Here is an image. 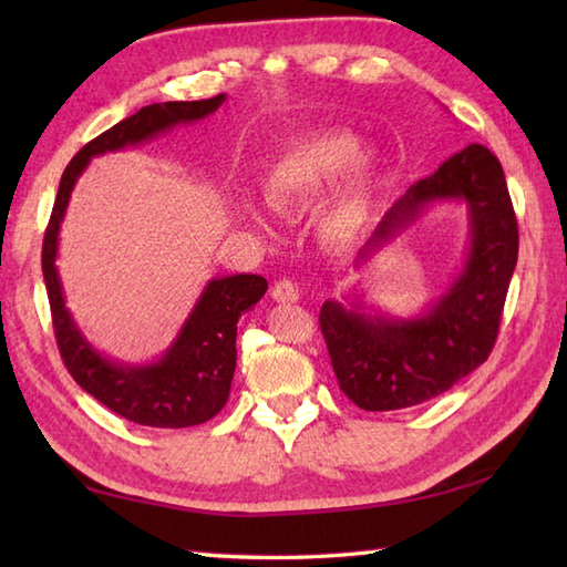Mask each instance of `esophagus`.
<instances>
[{
    "instance_id": "obj_1",
    "label": "esophagus",
    "mask_w": 567,
    "mask_h": 567,
    "mask_svg": "<svg viewBox=\"0 0 567 567\" xmlns=\"http://www.w3.org/2000/svg\"><path fill=\"white\" fill-rule=\"evenodd\" d=\"M272 299L280 305H295L299 299V287L292 280H280L272 287Z\"/></svg>"
}]
</instances>
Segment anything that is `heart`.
<instances>
[{
  "label": "heart",
  "instance_id": "heart-1",
  "mask_svg": "<svg viewBox=\"0 0 567 567\" xmlns=\"http://www.w3.org/2000/svg\"><path fill=\"white\" fill-rule=\"evenodd\" d=\"M382 165L375 151L355 148L339 131H321L287 146L262 177V199L272 209H292L319 197L317 228L327 240H348L365 226L378 199Z\"/></svg>",
  "mask_w": 567,
  "mask_h": 567
}]
</instances>
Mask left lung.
<instances>
[{"mask_svg":"<svg viewBox=\"0 0 567 567\" xmlns=\"http://www.w3.org/2000/svg\"><path fill=\"white\" fill-rule=\"evenodd\" d=\"M439 202L465 204L470 240L463 268L436 302L412 319L365 311L360 297L348 305L327 299L321 307L319 323L339 388L365 412L416 406L449 392L485 363L497 341L519 228L502 165L480 143L451 155L392 204L360 248L355 268H365Z\"/></svg>","mask_w":567,"mask_h":567,"instance_id":"8db88e82","label":"left lung"}]
</instances>
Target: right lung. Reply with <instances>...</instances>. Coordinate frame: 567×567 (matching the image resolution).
<instances>
[{"mask_svg":"<svg viewBox=\"0 0 567 567\" xmlns=\"http://www.w3.org/2000/svg\"><path fill=\"white\" fill-rule=\"evenodd\" d=\"M226 94L199 102L148 104L102 136L90 141L60 177L51 221L43 236V280L51 302L55 341L68 372L80 388L110 406L114 414L141 426L187 429L216 416L224 409L236 370V323L244 311L260 302L268 280L260 275L214 277L192 307L183 329L167 351L153 363H122L100 353L80 331L65 305L58 275V234L78 177L94 155L138 146L179 124L214 114Z\"/></svg>","mask_w":567,"mask_h":567,"instance_id":"obj_1","label":"right lung"}]
</instances>
